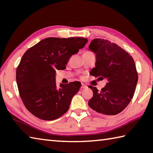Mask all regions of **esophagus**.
<instances>
[{"label": "esophagus", "mask_w": 153, "mask_h": 153, "mask_svg": "<svg viewBox=\"0 0 153 153\" xmlns=\"http://www.w3.org/2000/svg\"><path fill=\"white\" fill-rule=\"evenodd\" d=\"M88 86L86 85H85L84 84H82V86H81V89H85V88H87Z\"/></svg>", "instance_id": "obj_1"}]
</instances>
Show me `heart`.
Instances as JSON below:
<instances>
[{
	"label": "heart",
	"instance_id": "b5f03b06",
	"mask_svg": "<svg viewBox=\"0 0 153 153\" xmlns=\"http://www.w3.org/2000/svg\"><path fill=\"white\" fill-rule=\"evenodd\" d=\"M85 53H90V51H86V52H85Z\"/></svg>",
	"mask_w": 153,
	"mask_h": 153
}]
</instances>
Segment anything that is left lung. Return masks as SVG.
Listing matches in <instances>:
<instances>
[{"label": "left lung", "mask_w": 153, "mask_h": 153, "mask_svg": "<svg viewBox=\"0 0 153 153\" xmlns=\"http://www.w3.org/2000/svg\"><path fill=\"white\" fill-rule=\"evenodd\" d=\"M89 48L96 54L97 61L90 74L107 79L100 91L89 86L93 92L89 107L104 115H117L128 105L135 92L138 76L134 59L117 45L101 38L93 40Z\"/></svg>", "instance_id": "1"}]
</instances>
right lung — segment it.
I'll use <instances>...</instances> for the list:
<instances>
[{"instance_id": "right-lung-1", "label": "right lung", "mask_w": 153, "mask_h": 153, "mask_svg": "<svg viewBox=\"0 0 153 153\" xmlns=\"http://www.w3.org/2000/svg\"><path fill=\"white\" fill-rule=\"evenodd\" d=\"M88 42L84 38H46L30 48L16 70V81L25 107L36 117L51 121L69 109L81 83L56 87V70H63L72 55Z\"/></svg>"}]
</instances>
